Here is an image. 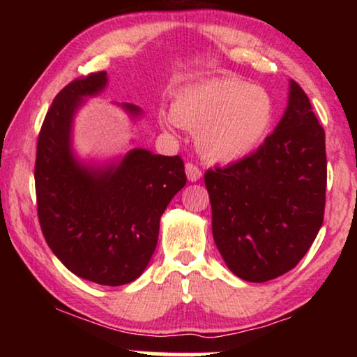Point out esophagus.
Instances as JSON below:
<instances>
[{
	"mask_svg": "<svg viewBox=\"0 0 357 357\" xmlns=\"http://www.w3.org/2000/svg\"><path fill=\"white\" fill-rule=\"evenodd\" d=\"M185 174H187L190 182H197V180L202 178V170H199L197 165L192 162L185 164Z\"/></svg>",
	"mask_w": 357,
	"mask_h": 357,
	"instance_id": "obj_1",
	"label": "esophagus"
}]
</instances>
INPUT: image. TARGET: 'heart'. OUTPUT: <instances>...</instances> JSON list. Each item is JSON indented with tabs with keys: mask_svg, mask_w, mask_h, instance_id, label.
Returning <instances> with one entry per match:
<instances>
[{
	"mask_svg": "<svg viewBox=\"0 0 357 357\" xmlns=\"http://www.w3.org/2000/svg\"><path fill=\"white\" fill-rule=\"evenodd\" d=\"M273 119L271 96L260 86L234 77L183 87L170 114L160 116L165 128L178 123L195 131L199 154L219 164L237 162L252 154L266 138Z\"/></svg>",
	"mask_w": 357,
	"mask_h": 357,
	"instance_id": "heart-1",
	"label": "heart"
}]
</instances>
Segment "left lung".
I'll use <instances>...</instances> for the list:
<instances>
[{
  "label": "left lung",
  "instance_id": "1",
  "mask_svg": "<svg viewBox=\"0 0 357 357\" xmlns=\"http://www.w3.org/2000/svg\"><path fill=\"white\" fill-rule=\"evenodd\" d=\"M213 237L229 270L265 282L302 260L324 222L325 131L299 84L289 81L280 123L260 148L204 174Z\"/></svg>",
  "mask_w": 357,
  "mask_h": 357
}]
</instances>
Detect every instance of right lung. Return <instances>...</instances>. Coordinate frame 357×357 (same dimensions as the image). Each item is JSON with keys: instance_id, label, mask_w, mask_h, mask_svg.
Wrapping results in <instances>:
<instances>
[{"instance_id": "1", "label": "right lung", "mask_w": 357, "mask_h": 357, "mask_svg": "<svg viewBox=\"0 0 357 357\" xmlns=\"http://www.w3.org/2000/svg\"><path fill=\"white\" fill-rule=\"evenodd\" d=\"M105 71L73 81L53 99L37 143L38 221L52 252L73 275L102 286L138 280L158 245L160 216L185 187L180 155L144 148L107 159L81 158L75 119L105 91ZM131 121L143 110L116 104Z\"/></svg>"}]
</instances>
